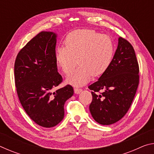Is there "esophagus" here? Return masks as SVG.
<instances>
[{
	"mask_svg": "<svg viewBox=\"0 0 154 154\" xmlns=\"http://www.w3.org/2000/svg\"><path fill=\"white\" fill-rule=\"evenodd\" d=\"M74 91H75V93L77 94H79L82 92V89H79V88H75L74 89Z\"/></svg>",
	"mask_w": 154,
	"mask_h": 154,
	"instance_id": "34e87169",
	"label": "esophagus"
}]
</instances>
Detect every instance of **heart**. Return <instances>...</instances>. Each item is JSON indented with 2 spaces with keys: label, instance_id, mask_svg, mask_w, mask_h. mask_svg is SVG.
<instances>
[{
  "label": "heart",
  "instance_id": "b5f03b06",
  "mask_svg": "<svg viewBox=\"0 0 154 154\" xmlns=\"http://www.w3.org/2000/svg\"><path fill=\"white\" fill-rule=\"evenodd\" d=\"M64 43L65 47L56 49V61L66 75L80 64L66 79V82L75 87L85 85L93 75L105 73L113 60L115 45L112 38L94 30H75L66 36Z\"/></svg>",
  "mask_w": 154,
  "mask_h": 154
}]
</instances>
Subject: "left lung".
I'll use <instances>...</instances> for the list:
<instances>
[{
	"mask_svg": "<svg viewBox=\"0 0 154 154\" xmlns=\"http://www.w3.org/2000/svg\"><path fill=\"white\" fill-rule=\"evenodd\" d=\"M136 54L128 41L118 38V48L105 73L88 88L92 90L90 111L94 119L102 125L113 124L128 111L139 81ZM103 90L100 95L96 92Z\"/></svg>",
	"mask_w": 154,
	"mask_h": 154,
	"instance_id": "8db88e82",
	"label": "left lung"
}]
</instances>
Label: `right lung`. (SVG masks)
<instances>
[{
  "mask_svg": "<svg viewBox=\"0 0 154 154\" xmlns=\"http://www.w3.org/2000/svg\"><path fill=\"white\" fill-rule=\"evenodd\" d=\"M57 34L42 31L18 53L14 66L17 93L23 108L39 126L51 128L64 118V106L73 95L70 85L53 89L62 82L56 61Z\"/></svg>",
  "mask_w": 154,
  "mask_h": 154,
  "instance_id": "obj_1",
  "label": "right lung"
}]
</instances>
